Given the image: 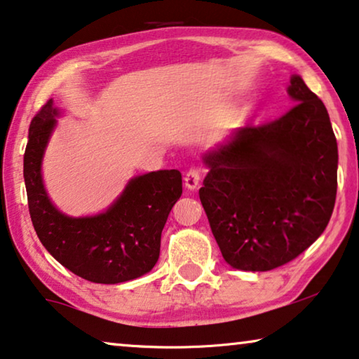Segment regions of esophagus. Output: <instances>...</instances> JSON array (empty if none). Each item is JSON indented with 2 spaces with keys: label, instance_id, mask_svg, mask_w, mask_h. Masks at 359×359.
I'll use <instances>...</instances> for the list:
<instances>
[{
  "label": "esophagus",
  "instance_id": "esophagus-1",
  "mask_svg": "<svg viewBox=\"0 0 359 359\" xmlns=\"http://www.w3.org/2000/svg\"><path fill=\"white\" fill-rule=\"evenodd\" d=\"M185 187L190 190H195L196 187H198L200 180H201V170L198 168H190L189 170L185 172Z\"/></svg>",
  "mask_w": 359,
  "mask_h": 359
}]
</instances>
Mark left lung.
Masks as SVG:
<instances>
[{"label":"left lung","instance_id":"left-lung-1","mask_svg":"<svg viewBox=\"0 0 359 359\" xmlns=\"http://www.w3.org/2000/svg\"><path fill=\"white\" fill-rule=\"evenodd\" d=\"M296 104L250 125L205 154L200 200L231 266L269 271L299 257L329 224L337 196L338 149L322 100L299 76Z\"/></svg>","mask_w":359,"mask_h":359}]
</instances>
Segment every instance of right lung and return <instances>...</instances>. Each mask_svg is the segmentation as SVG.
I'll return each mask as SVG.
<instances>
[{
  "mask_svg": "<svg viewBox=\"0 0 359 359\" xmlns=\"http://www.w3.org/2000/svg\"><path fill=\"white\" fill-rule=\"evenodd\" d=\"M55 115L47 100L30 122L24 153L29 213L40 242L65 269L88 281L115 285L148 273L159 259L165 221L182 195V174L172 169L140 175L105 213L68 218L50 203L40 174Z\"/></svg>",
  "mask_w": 359,
  "mask_h": 359,
  "instance_id": "1",
  "label": "right lung"
}]
</instances>
